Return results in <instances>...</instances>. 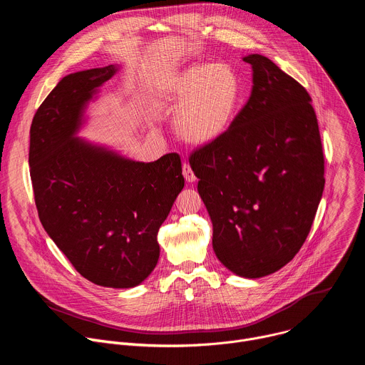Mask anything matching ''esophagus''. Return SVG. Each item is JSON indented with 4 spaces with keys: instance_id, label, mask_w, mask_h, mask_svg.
I'll return each instance as SVG.
<instances>
[{
    "instance_id": "34e87169",
    "label": "esophagus",
    "mask_w": 365,
    "mask_h": 365,
    "mask_svg": "<svg viewBox=\"0 0 365 365\" xmlns=\"http://www.w3.org/2000/svg\"><path fill=\"white\" fill-rule=\"evenodd\" d=\"M182 172H183V176H185L186 182L192 183V182H195V180H196V176H195V173H193L192 168H190L187 163H183V166H182Z\"/></svg>"
}]
</instances>
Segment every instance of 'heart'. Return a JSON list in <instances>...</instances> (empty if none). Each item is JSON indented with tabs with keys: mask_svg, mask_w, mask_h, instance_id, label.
Returning a JSON list of instances; mask_svg holds the SVG:
<instances>
[{
	"mask_svg": "<svg viewBox=\"0 0 365 365\" xmlns=\"http://www.w3.org/2000/svg\"><path fill=\"white\" fill-rule=\"evenodd\" d=\"M162 102L175 114L178 134L207 144L231 127L241 98V81L227 63H193L165 81Z\"/></svg>",
	"mask_w": 365,
	"mask_h": 365,
	"instance_id": "obj_1",
	"label": "heart"
}]
</instances>
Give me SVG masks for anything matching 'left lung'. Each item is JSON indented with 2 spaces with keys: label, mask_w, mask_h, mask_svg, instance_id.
<instances>
[{
  "label": "left lung",
  "mask_w": 365,
  "mask_h": 365,
  "mask_svg": "<svg viewBox=\"0 0 365 365\" xmlns=\"http://www.w3.org/2000/svg\"><path fill=\"white\" fill-rule=\"evenodd\" d=\"M242 61L252 68L247 103L189 163L218 259L241 277L258 279L302 248L322 197L325 160L307 91L266 56Z\"/></svg>",
  "instance_id": "8db88e82"
}]
</instances>
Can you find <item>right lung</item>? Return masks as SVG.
Segmentation results:
<instances>
[{
    "instance_id": "obj_1",
    "label": "right lung",
    "mask_w": 365,
    "mask_h": 365,
    "mask_svg": "<svg viewBox=\"0 0 365 365\" xmlns=\"http://www.w3.org/2000/svg\"><path fill=\"white\" fill-rule=\"evenodd\" d=\"M115 72L82 71L56 85L34 114L29 165L48 237L89 282L127 289L158 264V232L185 179L178 153L141 163L73 137L85 103Z\"/></svg>"
}]
</instances>
